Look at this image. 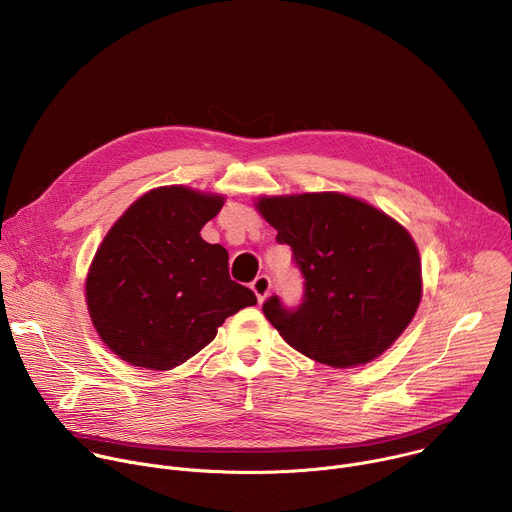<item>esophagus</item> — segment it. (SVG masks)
<instances>
[{
    "label": "esophagus",
    "mask_w": 512,
    "mask_h": 512,
    "mask_svg": "<svg viewBox=\"0 0 512 512\" xmlns=\"http://www.w3.org/2000/svg\"><path fill=\"white\" fill-rule=\"evenodd\" d=\"M251 289L255 291V296H257V300H259V304L269 296V291H271V279L267 277V275H257L255 279H253V283H251Z\"/></svg>",
    "instance_id": "esophagus-1"
}]
</instances>
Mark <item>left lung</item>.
I'll use <instances>...</instances> for the list:
<instances>
[{
  "mask_svg": "<svg viewBox=\"0 0 512 512\" xmlns=\"http://www.w3.org/2000/svg\"><path fill=\"white\" fill-rule=\"evenodd\" d=\"M259 214L294 251L306 289L296 310L263 304L279 336L308 358L352 369L381 356L421 302V259L395 218L340 192L261 196Z\"/></svg>",
  "mask_w": 512,
  "mask_h": 512,
  "instance_id": "8db88e82",
  "label": "left lung"
}]
</instances>
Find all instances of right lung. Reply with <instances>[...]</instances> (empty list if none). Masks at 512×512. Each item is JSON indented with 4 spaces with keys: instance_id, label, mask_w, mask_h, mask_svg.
Instances as JSON below:
<instances>
[{
    "instance_id": "right-lung-1",
    "label": "right lung",
    "mask_w": 512,
    "mask_h": 512,
    "mask_svg": "<svg viewBox=\"0 0 512 512\" xmlns=\"http://www.w3.org/2000/svg\"><path fill=\"white\" fill-rule=\"evenodd\" d=\"M225 196L160 186L109 229L85 281L101 340L121 360L170 371L210 344L229 316L255 306L229 275V253L200 237Z\"/></svg>"
}]
</instances>
